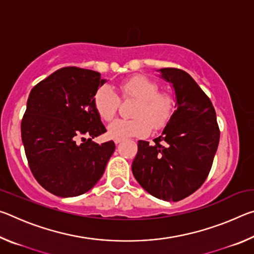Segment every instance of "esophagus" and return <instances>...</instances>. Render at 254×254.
<instances>
[{"instance_id":"obj_1","label":"esophagus","mask_w":254,"mask_h":254,"mask_svg":"<svg viewBox=\"0 0 254 254\" xmlns=\"http://www.w3.org/2000/svg\"><path fill=\"white\" fill-rule=\"evenodd\" d=\"M123 141V139H114V142H115V144H119V143H121Z\"/></svg>"}]
</instances>
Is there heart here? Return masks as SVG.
<instances>
[{
    "label": "heart",
    "mask_w": 254,
    "mask_h": 254,
    "mask_svg": "<svg viewBox=\"0 0 254 254\" xmlns=\"http://www.w3.org/2000/svg\"><path fill=\"white\" fill-rule=\"evenodd\" d=\"M123 97L137 100L132 120H115L107 127V134L113 139L145 136L151 127L160 128L168 122L175 107V98L169 92L158 91L156 80L143 75H135L119 86ZM94 106L101 119L110 121L117 114L120 98L114 89L104 85L94 95Z\"/></svg>",
    "instance_id": "heart-1"
}]
</instances>
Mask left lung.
Returning <instances> with one entry per match:
<instances>
[{
	"mask_svg": "<svg viewBox=\"0 0 254 254\" xmlns=\"http://www.w3.org/2000/svg\"><path fill=\"white\" fill-rule=\"evenodd\" d=\"M160 77L175 89L177 110L153 144L140 140L132 173L159 199L178 201L207 178L220 142L212 102L192 77L178 68H161Z\"/></svg>",
	"mask_w": 254,
	"mask_h": 254,
	"instance_id": "left-lung-1",
	"label": "left lung"
}]
</instances>
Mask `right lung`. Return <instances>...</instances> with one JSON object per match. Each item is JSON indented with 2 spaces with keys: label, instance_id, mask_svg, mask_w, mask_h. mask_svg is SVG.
I'll use <instances>...</instances> for the list:
<instances>
[{
  "label": "right lung",
  "instance_id": "right-lung-1",
  "mask_svg": "<svg viewBox=\"0 0 254 254\" xmlns=\"http://www.w3.org/2000/svg\"><path fill=\"white\" fill-rule=\"evenodd\" d=\"M105 81L97 71L65 67L30 92L21 136L32 175L51 194L79 196L104 174L115 144L92 139L106 132L93 102Z\"/></svg>",
  "mask_w": 254,
  "mask_h": 254
}]
</instances>
